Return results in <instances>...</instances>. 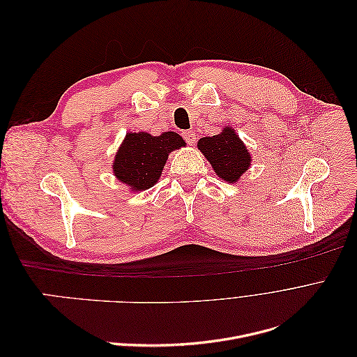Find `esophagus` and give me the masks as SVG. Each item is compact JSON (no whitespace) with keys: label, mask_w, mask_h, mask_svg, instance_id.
I'll return each mask as SVG.
<instances>
[{"label":"esophagus","mask_w":357,"mask_h":357,"mask_svg":"<svg viewBox=\"0 0 357 357\" xmlns=\"http://www.w3.org/2000/svg\"><path fill=\"white\" fill-rule=\"evenodd\" d=\"M183 138L186 139V143H188L189 146H193V144H195V142H197L195 131H193V129H189V131L183 132Z\"/></svg>","instance_id":"1"}]
</instances>
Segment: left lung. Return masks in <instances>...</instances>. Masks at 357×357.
Masks as SVG:
<instances>
[{
  "label": "left lung",
  "instance_id": "1",
  "mask_svg": "<svg viewBox=\"0 0 357 357\" xmlns=\"http://www.w3.org/2000/svg\"><path fill=\"white\" fill-rule=\"evenodd\" d=\"M198 149L208 159L215 174L228 183L238 181L252 164L250 152L229 126L218 135L201 138Z\"/></svg>",
  "mask_w": 357,
  "mask_h": 357
}]
</instances>
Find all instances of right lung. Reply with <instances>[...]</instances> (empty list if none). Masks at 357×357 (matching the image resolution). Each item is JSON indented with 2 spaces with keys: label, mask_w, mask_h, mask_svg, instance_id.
Returning <instances> with one entry per match:
<instances>
[{
  "label": "right lung",
  "mask_w": 357,
  "mask_h": 357,
  "mask_svg": "<svg viewBox=\"0 0 357 357\" xmlns=\"http://www.w3.org/2000/svg\"><path fill=\"white\" fill-rule=\"evenodd\" d=\"M186 146L177 132L153 137L147 132H128L114 156L113 172L117 180L134 192L150 189L159 180L168 155Z\"/></svg>",
  "instance_id": "1"
}]
</instances>
